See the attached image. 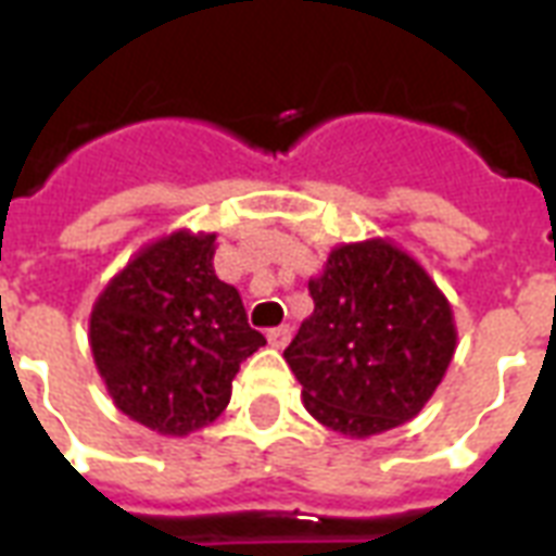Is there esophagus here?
<instances>
[{
    "label": "esophagus",
    "instance_id": "esophagus-1",
    "mask_svg": "<svg viewBox=\"0 0 556 556\" xmlns=\"http://www.w3.org/2000/svg\"><path fill=\"white\" fill-rule=\"evenodd\" d=\"M288 340H291V329H288V326H277V329H268V343L274 349H286Z\"/></svg>",
    "mask_w": 556,
    "mask_h": 556
}]
</instances>
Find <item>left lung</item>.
Listing matches in <instances>:
<instances>
[{
    "mask_svg": "<svg viewBox=\"0 0 556 556\" xmlns=\"http://www.w3.org/2000/svg\"><path fill=\"white\" fill-rule=\"evenodd\" d=\"M314 312L286 349L312 418L364 441L413 421L456 355L453 305L392 239L331 248L308 279Z\"/></svg>",
    "mask_w": 556,
    "mask_h": 556,
    "instance_id": "left-lung-1",
    "label": "left lung"
}]
</instances>
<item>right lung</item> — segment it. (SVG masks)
<instances>
[{
    "mask_svg": "<svg viewBox=\"0 0 556 556\" xmlns=\"http://www.w3.org/2000/svg\"><path fill=\"white\" fill-rule=\"evenodd\" d=\"M213 256L216 233L173 230L143 244L91 305L89 346L109 397L169 439L216 421L239 364L265 346Z\"/></svg>",
    "mask_w": 556,
    "mask_h": 556,
    "instance_id": "1",
    "label": "right lung"
}]
</instances>
